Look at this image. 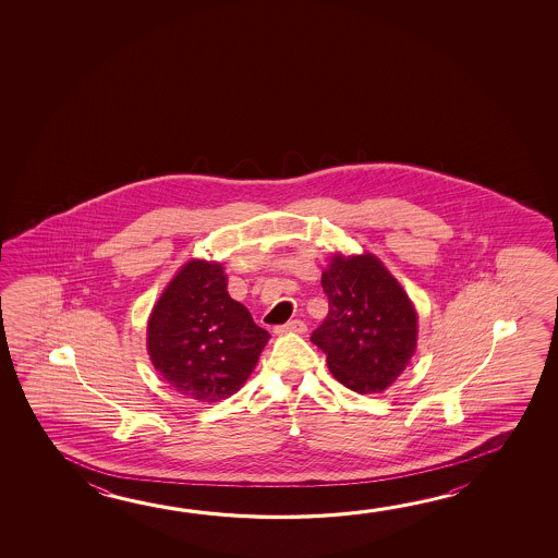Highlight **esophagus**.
<instances>
[{"label": "esophagus", "instance_id": "obj_1", "mask_svg": "<svg viewBox=\"0 0 558 558\" xmlns=\"http://www.w3.org/2000/svg\"><path fill=\"white\" fill-rule=\"evenodd\" d=\"M307 331V325L305 323L300 322V319H293V322H288L286 325H278L276 327V335H286V332H302Z\"/></svg>", "mask_w": 558, "mask_h": 558}]
</instances>
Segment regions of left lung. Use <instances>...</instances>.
<instances>
[{"instance_id": "8db88e82", "label": "left lung", "mask_w": 558, "mask_h": 558, "mask_svg": "<svg viewBox=\"0 0 558 558\" xmlns=\"http://www.w3.org/2000/svg\"><path fill=\"white\" fill-rule=\"evenodd\" d=\"M322 286L329 313L312 332L313 344L349 390H386L417 347V313L408 293L371 253L332 256Z\"/></svg>"}]
</instances>
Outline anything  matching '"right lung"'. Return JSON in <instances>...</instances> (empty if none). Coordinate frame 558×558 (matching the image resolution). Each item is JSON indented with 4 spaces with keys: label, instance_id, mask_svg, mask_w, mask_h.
<instances>
[{
    "label": "right lung",
    "instance_id": "obj_1",
    "mask_svg": "<svg viewBox=\"0 0 558 558\" xmlns=\"http://www.w3.org/2000/svg\"><path fill=\"white\" fill-rule=\"evenodd\" d=\"M268 339L245 305L227 292L219 263L182 266L148 317L153 366L180 393L207 403L241 390Z\"/></svg>",
    "mask_w": 558,
    "mask_h": 558
}]
</instances>
